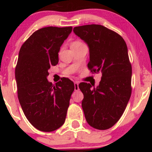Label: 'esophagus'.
<instances>
[{
	"mask_svg": "<svg viewBox=\"0 0 152 152\" xmlns=\"http://www.w3.org/2000/svg\"><path fill=\"white\" fill-rule=\"evenodd\" d=\"M75 91H78L79 90V82H75Z\"/></svg>",
	"mask_w": 152,
	"mask_h": 152,
	"instance_id": "1",
	"label": "esophagus"
}]
</instances>
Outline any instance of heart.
<instances>
[{
	"label": "heart",
	"mask_w": 152,
	"mask_h": 152,
	"mask_svg": "<svg viewBox=\"0 0 152 152\" xmlns=\"http://www.w3.org/2000/svg\"><path fill=\"white\" fill-rule=\"evenodd\" d=\"M82 42H80V41H74L73 43H72L71 44V45H80V44H82Z\"/></svg>",
	"instance_id": "1"
}]
</instances>
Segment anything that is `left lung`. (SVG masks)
I'll return each instance as SVG.
<instances>
[{
    "label": "left lung",
    "instance_id": "1",
    "mask_svg": "<svg viewBox=\"0 0 152 152\" xmlns=\"http://www.w3.org/2000/svg\"><path fill=\"white\" fill-rule=\"evenodd\" d=\"M73 31L88 45V69L102 74L96 88L86 82L79 84L84 94L85 118L93 128L108 129L121 118L132 95V68L127 46L120 34L101 25L75 27Z\"/></svg>",
    "mask_w": 152,
    "mask_h": 152
}]
</instances>
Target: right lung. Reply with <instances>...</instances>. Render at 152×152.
Instances as JSON below:
<instances>
[{
  "instance_id": "right-lung-1",
  "label": "right lung",
  "mask_w": 152,
  "mask_h": 152,
  "mask_svg": "<svg viewBox=\"0 0 152 152\" xmlns=\"http://www.w3.org/2000/svg\"><path fill=\"white\" fill-rule=\"evenodd\" d=\"M72 28L45 27L35 31L20 48L15 77L23 111L37 129L53 132L65 122L74 83L64 78L55 84L47 77L59 61L58 53Z\"/></svg>"
}]
</instances>
